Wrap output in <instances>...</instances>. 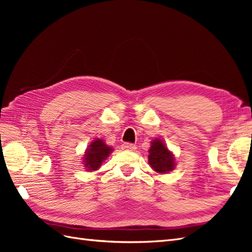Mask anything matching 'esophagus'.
<instances>
[{
  "mask_svg": "<svg viewBox=\"0 0 252 252\" xmlns=\"http://www.w3.org/2000/svg\"><path fill=\"white\" fill-rule=\"evenodd\" d=\"M122 149L128 150V151H134L136 149V146L134 144H131V143H124L123 145H122Z\"/></svg>",
  "mask_w": 252,
  "mask_h": 252,
  "instance_id": "obj_1",
  "label": "esophagus"
}]
</instances>
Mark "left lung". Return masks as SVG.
Segmentation results:
<instances>
[{"mask_svg":"<svg viewBox=\"0 0 252 252\" xmlns=\"http://www.w3.org/2000/svg\"><path fill=\"white\" fill-rule=\"evenodd\" d=\"M148 162L151 168L159 173H168L174 168V158L162 140L156 139L151 142Z\"/></svg>","mask_w":252,"mask_h":252,"instance_id":"1","label":"left lung"}]
</instances>
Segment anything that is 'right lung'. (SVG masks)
I'll return each instance as SVG.
<instances>
[{
	"label": "right lung",
	"mask_w": 252,
	"mask_h": 252,
	"mask_svg": "<svg viewBox=\"0 0 252 252\" xmlns=\"http://www.w3.org/2000/svg\"><path fill=\"white\" fill-rule=\"evenodd\" d=\"M111 152V147L106 145L103 140L96 139L86 149L85 156H84V166L89 171L97 170Z\"/></svg>",
	"instance_id": "add662e5"
}]
</instances>
